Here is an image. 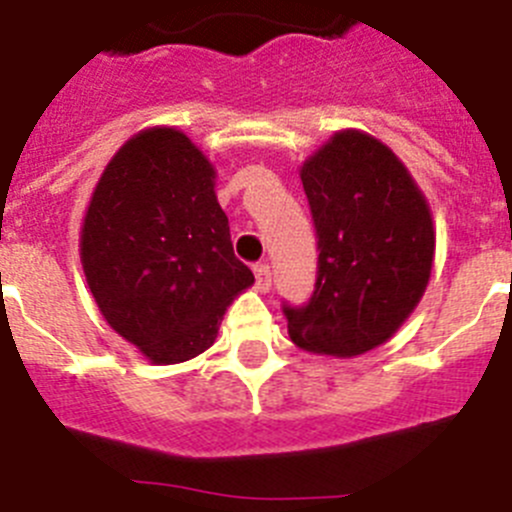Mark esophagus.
<instances>
[{"label": "esophagus", "instance_id": "34e87169", "mask_svg": "<svg viewBox=\"0 0 512 512\" xmlns=\"http://www.w3.org/2000/svg\"><path fill=\"white\" fill-rule=\"evenodd\" d=\"M253 274H256V289L259 292H269L271 289V271L266 264H259L256 269H253Z\"/></svg>", "mask_w": 512, "mask_h": 512}]
</instances>
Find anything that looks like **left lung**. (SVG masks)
<instances>
[{
  "instance_id": "1",
  "label": "left lung",
  "mask_w": 512,
  "mask_h": 512,
  "mask_svg": "<svg viewBox=\"0 0 512 512\" xmlns=\"http://www.w3.org/2000/svg\"><path fill=\"white\" fill-rule=\"evenodd\" d=\"M318 230L310 305L287 312L302 351L354 359L413 315L431 282L436 228L423 189L387 143L338 130L300 166Z\"/></svg>"
}]
</instances>
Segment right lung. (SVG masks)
<instances>
[{
  "label": "right lung",
  "mask_w": 512,
  "mask_h": 512,
  "mask_svg": "<svg viewBox=\"0 0 512 512\" xmlns=\"http://www.w3.org/2000/svg\"><path fill=\"white\" fill-rule=\"evenodd\" d=\"M215 166L174 125L130 135L104 166L79 235L102 318L151 364H182L215 343L253 284L235 259Z\"/></svg>",
  "instance_id": "1"
}]
</instances>
